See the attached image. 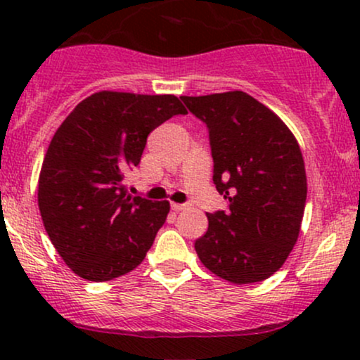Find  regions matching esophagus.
Returning a JSON list of instances; mask_svg holds the SVG:
<instances>
[{
	"label": "esophagus",
	"instance_id": "1",
	"mask_svg": "<svg viewBox=\"0 0 360 360\" xmlns=\"http://www.w3.org/2000/svg\"><path fill=\"white\" fill-rule=\"evenodd\" d=\"M171 208L174 210V212H181V210L186 208V205H181V203H172Z\"/></svg>",
	"mask_w": 360,
	"mask_h": 360
}]
</instances>
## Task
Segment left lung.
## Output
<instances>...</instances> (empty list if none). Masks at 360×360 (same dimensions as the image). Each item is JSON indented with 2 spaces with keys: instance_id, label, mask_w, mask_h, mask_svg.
<instances>
[{
  "instance_id": "left-lung-1",
  "label": "left lung",
  "mask_w": 360,
  "mask_h": 360,
  "mask_svg": "<svg viewBox=\"0 0 360 360\" xmlns=\"http://www.w3.org/2000/svg\"><path fill=\"white\" fill-rule=\"evenodd\" d=\"M181 100L208 127L213 183L230 201L226 213H206L198 257L229 283L267 279L286 262L303 221L308 184L298 140L243 91Z\"/></svg>"
}]
</instances>
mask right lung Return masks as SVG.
<instances>
[{
    "instance_id": "1",
    "label": "right lung",
    "mask_w": 360,
    "mask_h": 360,
    "mask_svg": "<svg viewBox=\"0 0 360 360\" xmlns=\"http://www.w3.org/2000/svg\"><path fill=\"white\" fill-rule=\"evenodd\" d=\"M186 113L174 94L100 91L57 128L40 169L39 208L74 274L103 283L146 259L171 205L131 198L123 174L139 166L154 128Z\"/></svg>"
}]
</instances>
